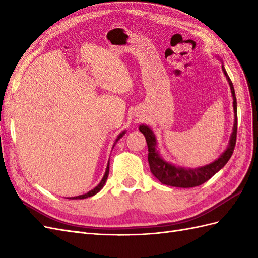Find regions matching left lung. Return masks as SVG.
I'll return each instance as SVG.
<instances>
[{"mask_svg":"<svg viewBox=\"0 0 258 258\" xmlns=\"http://www.w3.org/2000/svg\"><path fill=\"white\" fill-rule=\"evenodd\" d=\"M217 58L221 60L220 57ZM222 70L226 76V79L228 81L229 87L231 90L233 113H235L233 117H235V120H233L232 132L230 135L229 143L227 147H226V150L220 157L215 159L213 162H211L209 165H206L204 167H198L195 169L175 166L173 163L166 161L160 156V153L157 150V140H156L153 130L148 127L147 124H141V126L139 127V130L142 132L146 139V143L148 147V163H150L151 172L161 184L173 186V187H182V188H189V187L199 186L201 184H204L205 182H207L208 179H210L222 168H224V166L230 159L233 150H235L236 138H237V124H238L237 99H236L235 89H233V85L229 79L227 72H226L223 62H222Z\"/></svg>","mask_w":258,"mask_h":258,"instance_id":"1","label":"left lung"}]
</instances>
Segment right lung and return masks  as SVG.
<instances>
[{
	"instance_id": "1",
	"label": "right lung",
	"mask_w": 258,
	"mask_h": 258,
	"mask_svg": "<svg viewBox=\"0 0 258 258\" xmlns=\"http://www.w3.org/2000/svg\"><path fill=\"white\" fill-rule=\"evenodd\" d=\"M124 134H126V130H123V131L121 132V134H119V135H118V137H117V139L115 140V143H114V145H113V148H114L115 144L117 143V141H118V140H119L120 138H122ZM108 171H110V161L107 162V166H106L105 173H104V175H103L102 179H101V182H100V183L95 187V188L91 189V190H89L88 192H86V194H84V195H80V196H76V197H70V198H68V199H85V198H88V197L95 196V195H96V194H98L101 189H102V188H103V186L105 185V182H106L107 176H108Z\"/></svg>"
}]
</instances>
